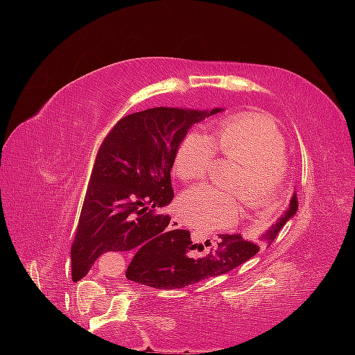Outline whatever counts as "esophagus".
Instances as JSON below:
<instances>
[{"mask_svg":"<svg viewBox=\"0 0 355 355\" xmlns=\"http://www.w3.org/2000/svg\"><path fill=\"white\" fill-rule=\"evenodd\" d=\"M180 227H182V222L177 218H173L172 223H170V229H180Z\"/></svg>","mask_w":355,"mask_h":355,"instance_id":"obj_1","label":"esophagus"}]
</instances>
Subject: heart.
<instances>
[{"label":"heart","mask_w":355,"mask_h":355,"mask_svg":"<svg viewBox=\"0 0 355 355\" xmlns=\"http://www.w3.org/2000/svg\"><path fill=\"white\" fill-rule=\"evenodd\" d=\"M217 150L227 160L239 162L222 191L197 187L182 195L178 214L197 229H222L239 220L240 203L254 211L277 209L284 190L285 140L270 118L242 113L220 121L215 137L191 132L182 141L175 158V173L180 180L205 178L217 160Z\"/></svg>","instance_id":"obj_1"}]
</instances>
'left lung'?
Here are the masks:
<instances>
[{"instance_id": "1", "label": "left lung", "mask_w": 355, "mask_h": 355, "mask_svg": "<svg viewBox=\"0 0 355 355\" xmlns=\"http://www.w3.org/2000/svg\"><path fill=\"white\" fill-rule=\"evenodd\" d=\"M297 209H299V200H297V193H294L288 202V209L255 242L243 240L240 234L220 235L217 245L211 248L209 254L205 257H193L191 250H195L197 245L191 243L190 239H183L172 254L164 257L152 254L141 255V260L132 262L126 268V279L153 288L173 291V288L197 284L209 277L227 274L252 259L259 252V245L262 243L270 245L285 223L297 214Z\"/></svg>"}]
</instances>
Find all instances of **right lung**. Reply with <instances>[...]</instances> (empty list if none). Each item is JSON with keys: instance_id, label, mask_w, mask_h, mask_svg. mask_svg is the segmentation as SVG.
Instances as JSON below:
<instances>
[{"instance_id": "add662e5", "label": "right lung", "mask_w": 355, "mask_h": 355, "mask_svg": "<svg viewBox=\"0 0 355 355\" xmlns=\"http://www.w3.org/2000/svg\"><path fill=\"white\" fill-rule=\"evenodd\" d=\"M222 112L158 107L123 116L101 144L85 195L71 274L81 279L108 252L135 248L164 257L190 239L189 230H168L170 217L157 214L173 200L170 182L178 146L191 125Z\"/></svg>"}]
</instances>
